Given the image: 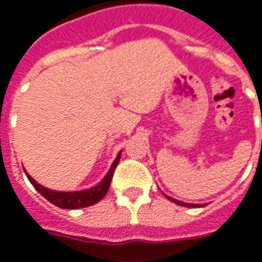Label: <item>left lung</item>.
Wrapping results in <instances>:
<instances>
[{
    "mask_svg": "<svg viewBox=\"0 0 262 262\" xmlns=\"http://www.w3.org/2000/svg\"><path fill=\"white\" fill-rule=\"evenodd\" d=\"M167 198H168L170 201H172V202H176V203H178V205H181V206H195V205H189V203H184V202H181V201H176V199H172V198H170V196H167Z\"/></svg>",
    "mask_w": 262,
    "mask_h": 262,
    "instance_id": "1",
    "label": "left lung"
}]
</instances>
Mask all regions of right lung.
I'll return each instance as SVG.
<instances>
[{"label": "right lung", "mask_w": 262, "mask_h": 262, "mask_svg": "<svg viewBox=\"0 0 262 262\" xmlns=\"http://www.w3.org/2000/svg\"><path fill=\"white\" fill-rule=\"evenodd\" d=\"M120 154H118V157L114 161V164L111 167V170L108 171L106 177L103 178L102 181L98 184L97 187L91 188V189H85V191H78V192H59V191H52L48 188L42 187L40 184H37L29 174H26L28 180L31 181V184L35 187L37 192H40V195L48 199L49 202H52L56 206H59L61 209H78V208H86L99 202L102 199L106 192H108L109 187H111V181L114 177V171L116 168V165L119 163Z\"/></svg>", "instance_id": "add662e5"}]
</instances>
